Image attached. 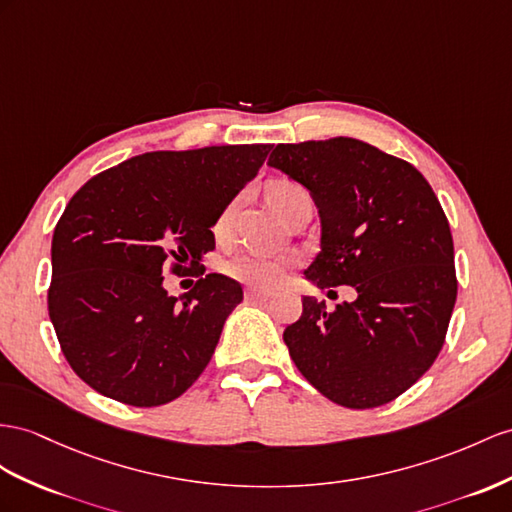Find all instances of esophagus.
<instances>
[{
	"label": "esophagus",
	"mask_w": 512,
	"mask_h": 512,
	"mask_svg": "<svg viewBox=\"0 0 512 512\" xmlns=\"http://www.w3.org/2000/svg\"><path fill=\"white\" fill-rule=\"evenodd\" d=\"M244 296H246V300H253V303H264V300H268V298H270V294H268V292H264V290H255V287H248V290L244 292Z\"/></svg>",
	"instance_id": "obj_1"
}]
</instances>
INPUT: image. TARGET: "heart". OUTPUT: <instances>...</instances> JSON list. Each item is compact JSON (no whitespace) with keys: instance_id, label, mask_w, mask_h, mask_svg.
<instances>
[{"instance_id":"heart-1","label":"heart","mask_w":512,"mask_h":512,"mask_svg":"<svg viewBox=\"0 0 512 512\" xmlns=\"http://www.w3.org/2000/svg\"><path fill=\"white\" fill-rule=\"evenodd\" d=\"M294 192H300V188L292 181H274L268 186V201L272 203V207L281 209V203L287 199V196H292ZM231 205L222 212L216 220V233H225L229 227V220H231ZM227 274L233 279H238L242 283L248 285H255V287H272L283 281L285 272H287V264L281 259H274V257H264V255H240L231 259L229 264L225 266Z\"/></svg>"}]
</instances>
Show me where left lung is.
Listing matches in <instances>:
<instances>
[{
    "label": "left lung",
    "mask_w": 512,
    "mask_h": 512,
    "mask_svg": "<svg viewBox=\"0 0 512 512\" xmlns=\"http://www.w3.org/2000/svg\"><path fill=\"white\" fill-rule=\"evenodd\" d=\"M268 166L318 207L320 253L305 277L320 290H357L331 313L303 296V316L283 333L292 361L348 409L391 402L435 363L456 303L439 199L415 166L355 138L277 144Z\"/></svg>",
    "instance_id": "1"
}]
</instances>
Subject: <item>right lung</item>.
<instances>
[{"instance_id":"1","label":"right lung","mask_w":512,"mask_h":512,"mask_svg":"<svg viewBox=\"0 0 512 512\" xmlns=\"http://www.w3.org/2000/svg\"><path fill=\"white\" fill-rule=\"evenodd\" d=\"M272 144L151 151L73 194L51 240L49 318L73 372L131 406L179 398L212 359L242 287L209 272L170 296L164 270H196L218 216Z\"/></svg>"}]
</instances>
